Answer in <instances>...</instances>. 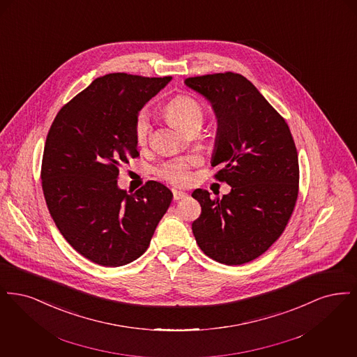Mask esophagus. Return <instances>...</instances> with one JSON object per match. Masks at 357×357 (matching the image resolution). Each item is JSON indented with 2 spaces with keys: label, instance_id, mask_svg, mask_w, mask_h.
<instances>
[{
  "label": "esophagus",
  "instance_id": "34e87169",
  "mask_svg": "<svg viewBox=\"0 0 357 357\" xmlns=\"http://www.w3.org/2000/svg\"><path fill=\"white\" fill-rule=\"evenodd\" d=\"M172 195H174V201H179V199H183L187 197L186 192L181 191V190H172Z\"/></svg>",
  "mask_w": 357,
  "mask_h": 357
}]
</instances>
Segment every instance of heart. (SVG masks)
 <instances>
[{
	"label": "heart",
	"mask_w": 357,
	"mask_h": 357,
	"mask_svg": "<svg viewBox=\"0 0 357 357\" xmlns=\"http://www.w3.org/2000/svg\"><path fill=\"white\" fill-rule=\"evenodd\" d=\"M166 111L170 119L186 132L197 127L201 128L204 123V105L188 95H179L174 98L167 104ZM134 130H135L136 143L139 146L147 144L151 136V119L147 109H142L137 114ZM195 165H198V159L195 156L172 158L163 162L156 169V174L159 178L174 185H185L190 179L191 167H194Z\"/></svg>",
	"instance_id": "b5f03b06"
}]
</instances>
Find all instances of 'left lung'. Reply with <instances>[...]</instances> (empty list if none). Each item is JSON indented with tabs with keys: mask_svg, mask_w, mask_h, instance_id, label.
<instances>
[{
	"mask_svg": "<svg viewBox=\"0 0 357 357\" xmlns=\"http://www.w3.org/2000/svg\"><path fill=\"white\" fill-rule=\"evenodd\" d=\"M218 119L214 178L231 186L222 198L197 188L202 213L192 233L204 255L242 265L264 255L284 233L298 195V155L285 119L246 77L234 72L188 77Z\"/></svg>",
	"mask_w": 357,
	"mask_h": 357,
	"instance_id": "1",
	"label": "left lung"
}]
</instances>
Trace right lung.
<instances>
[{"label":"right lung","instance_id":"right-lung-1","mask_svg":"<svg viewBox=\"0 0 357 357\" xmlns=\"http://www.w3.org/2000/svg\"><path fill=\"white\" fill-rule=\"evenodd\" d=\"M171 80L128 73L98 77L56 115L47 136L41 185L57 229L69 245L102 266L143 255L172 199L155 181L130 194L119 169L136 150L135 120Z\"/></svg>","mask_w":357,"mask_h":357}]
</instances>
